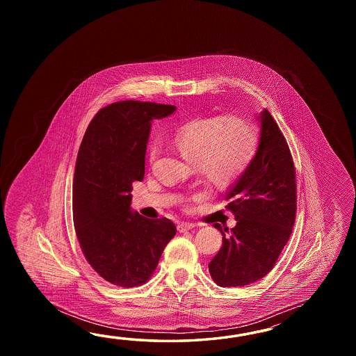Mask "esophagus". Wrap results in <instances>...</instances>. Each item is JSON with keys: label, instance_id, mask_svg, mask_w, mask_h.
Returning a JSON list of instances; mask_svg holds the SVG:
<instances>
[{"label": "esophagus", "instance_id": "34e87169", "mask_svg": "<svg viewBox=\"0 0 356 356\" xmlns=\"http://www.w3.org/2000/svg\"><path fill=\"white\" fill-rule=\"evenodd\" d=\"M195 227H196V225L192 224V222H179L177 229H178L179 233H184V232H188V230L193 229Z\"/></svg>", "mask_w": 356, "mask_h": 356}]
</instances>
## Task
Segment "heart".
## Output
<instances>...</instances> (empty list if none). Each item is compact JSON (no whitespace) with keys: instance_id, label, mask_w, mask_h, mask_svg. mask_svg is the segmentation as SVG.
<instances>
[{"instance_id":"heart-1","label":"heart","mask_w":356,"mask_h":356,"mask_svg":"<svg viewBox=\"0 0 356 356\" xmlns=\"http://www.w3.org/2000/svg\"><path fill=\"white\" fill-rule=\"evenodd\" d=\"M259 136L252 122L236 115H215L187 122L172 140L183 159L197 165L204 179L216 187L234 183L250 167ZM154 159V150L149 152Z\"/></svg>"}]
</instances>
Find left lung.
Returning a JSON list of instances; mask_svg holds the SVG:
<instances>
[{"label":"left lung","instance_id":"1","mask_svg":"<svg viewBox=\"0 0 356 356\" xmlns=\"http://www.w3.org/2000/svg\"><path fill=\"white\" fill-rule=\"evenodd\" d=\"M258 118L261 135L256 156L225 197L236 225L222 230L213 224L222 235V245L209 271L222 288L245 286L265 277L296 222V168L288 143L267 109Z\"/></svg>","mask_w":356,"mask_h":356}]
</instances>
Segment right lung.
Here are the masks:
<instances>
[{"instance_id": "1", "label": "right lung", "mask_w": 356, "mask_h": 356, "mask_svg": "<svg viewBox=\"0 0 356 356\" xmlns=\"http://www.w3.org/2000/svg\"><path fill=\"white\" fill-rule=\"evenodd\" d=\"M175 106L124 100L102 108L83 135L76 159L72 212L83 256L104 280L140 286L152 277L177 233L167 219L131 210L132 183L143 181L152 121Z\"/></svg>"}]
</instances>
